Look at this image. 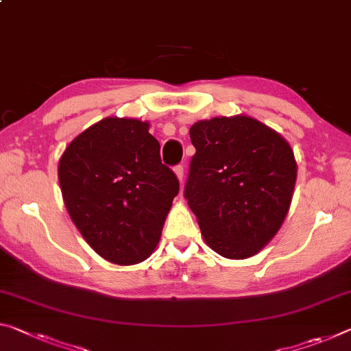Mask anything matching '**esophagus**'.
<instances>
[{"instance_id": "1", "label": "esophagus", "mask_w": 351, "mask_h": 351, "mask_svg": "<svg viewBox=\"0 0 351 351\" xmlns=\"http://www.w3.org/2000/svg\"><path fill=\"white\" fill-rule=\"evenodd\" d=\"M173 170H175V175H176V178H178V181L182 182V180H184V167H182V165H176Z\"/></svg>"}]
</instances>
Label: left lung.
I'll return each instance as SVG.
<instances>
[{"mask_svg": "<svg viewBox=\"0 0 351 351\" xmlns=\"http://www.w3.org/2000/svg\"><path fill=\"white\" fill-rule=\"evenodd\" d=\"M197 153L184 189L204 242L228 259H247L285 221L297 160L280 132L248 115L214 117L191 126Z\"/></svg>", "mask_w": 351, "mask_h": 351, "instance_id": "1", "label": "left lung"}]
</instances>
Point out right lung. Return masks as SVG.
<instances>
[{"label": "right lung", "mask_w": 351, "mask_h": 351, "mask_svg": "<svg viewBox=\"0 0 351 351\" xmlns=\"http://www.w3.org/2000/svg\"><path fill=\"white\" fill-rule=\"evenodd\" d=\"M148 130V121L108 117L76 136L59 159L71 221L88 245L117 265L152 256L180 191Z\"/></svg>", "instance_id": "right-lung-1"}]
</instances>
